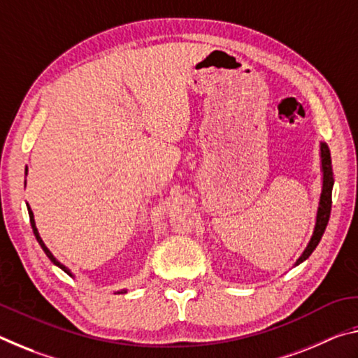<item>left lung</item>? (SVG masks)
I'll list each match as a JSON object with an SVG mask.
<instances>
[{
    "label": "left lung",
    "instance_id": "1",
    "mask_svg": "<svg viewBox=\"0 0 358 358\" xmlns=\"http://www.w3.org/2000/svg\"><path fill=\"white\" fill-rule=\"evenodd\" d=\"M320 157H322V172H324V181H322V194H320V202L317 208V216H316V226H314L313 237L308 243L306 250L303 251L300 259L296 260L295 265L301 264L303 260H306L311 256L313 251L316 250L319 245L320 238L325 232L327 224L330 220V211H331V189H333V171H331V157H330V150L329 145L325 142L320 143Z\"/></svg>",
    "mask_w": 358,
    "mask_h": 358
}]
</instances>
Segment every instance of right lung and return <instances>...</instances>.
I'll return each instance as SVG.
<instances>
[{
    "mask_svg": "<svg viewBox=\"0 0 358 358\" xmlns=\"http://www.w3.org/2000/svg\"><path fill=\"white\" fill-rule=\"evenodd\" d=\"M27 207H28L29 222H31V227H33V232H34V235H36V240H38V241H39V245H41V248H42V250H44V252L47 254V257H48V259H50L53 264H55V265H58V266H59V268H62L63 271H66V273H68L69 276H72V275H71V271H69V268H66V266H64L63 264H59V262H58V260H57L55 257H53V254H52L50 251H48V248H47V246L44 245V241H42V238L39 237V232H38V229H36V224H34V216H33V211H31V208H29V205H27ZM124 292H126V290H120V292H118V294H124Z\"/></svg>",
    "mask_w": 358,
    "mask_h": 358,
    "instance_id": "obj_1",
    "label": "right lung"
}]
</instances>
